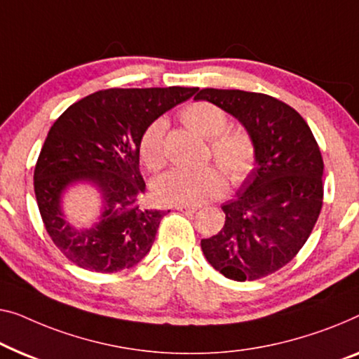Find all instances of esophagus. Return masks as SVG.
Instances as JSON below:
<instances>
[{
	"label": "esophagus",
	"instance_id": "esophagus-1",
	"mask_svg": "<svg viewBox=\"0 0 359 359\" xmlns=\"http://www.w3.org/2000/svg\"><path fill=\"white\" fill-rule=\"evenodd\" d=\"M180 212H188V214H194L197 210V205H178L176 207Z\"/></svg>",
	"mask_w": 359,
	"mask_h": 359
}]
</instances>
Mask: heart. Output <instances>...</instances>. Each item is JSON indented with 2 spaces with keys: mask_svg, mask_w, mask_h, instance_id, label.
<instances>
[{
  "mask_svg": "<svg viewBox=\"0 0 359 359\" xmlns=\"http://www.w3.org/2000/svg\"><path fill=\"white\" fill-rule=\"evenodd\" d=\"M181 121L207 141L218 167L231 183H241L251 173L256 158L252 139L244 131H226L228 116L210 102L191 103L181 111ZM167 119L157 118L144 129L139 154L145 167L158 170L165 163ZM215 167L199 170L175 168L154 181V192L165 204L192 205L215 199L225 191V176Z\"/></svg>",
  "mask_w": 359,
  "mask_h": 359,
  "instance_id": "obj_1",
  "label": "heart"
}]
</instances>
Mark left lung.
<instances>
[{
  "instance_id": "1",
  "label": "left lung",
  "mask_w": 359,
  "mask_h": 359,
  "mask_svg": "<svg viewBox=\"0 0 359 359\" xmlns=\"http://www.w3.org/2000/svg\"><path fill=\"white\" fill-rule=\"evenodd\" d=\"M205 100L235 116L256 149L254 167L235 199L222 205L225 225L201 241L212 267L236 282L266 277L292 261L318 222L324 162L308 123L266 93L202 89Z\"/></svg>"
}]
</instances>
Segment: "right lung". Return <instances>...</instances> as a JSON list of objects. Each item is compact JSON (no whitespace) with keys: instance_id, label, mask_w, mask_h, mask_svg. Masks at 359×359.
I'll return each mask as SVG.
<instances>
[{"instance_id":"add662e5","label":"right lung","mask_w":359,"mask_h":359,"mask_svg":"<svg viewBox=\"0 0 359 359\" xmlns=\"http://www.w3.org/2000/svg\"><path fill=\"white\" fill-rule=\"evenodd\" d=\"M197 90H100L56 119L39 155L34 189L46 231L72 264L113 273L147 256L165 212L141 207L139 141L150 123ZM79 184L92 185L101 199L96 222L84 229L72 226L64 212L65 192Z\"/></svg>"}]
</instances>
